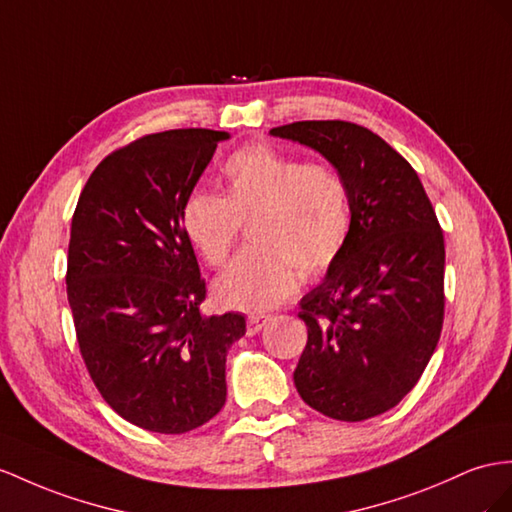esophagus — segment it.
I'll list each match as a JSON object with an SVG mask.
<instances>
[{"instance_id":"34e87169","label":"esophagus","mask_w":512,"mask_h":512,"mask_svg":"<svg viewBox=\"0 0 512 512\" xmlns=\"http://www.w3.org/2000/svg\"><path fill=\"white\" fill-rule=\"evenodd\" d=\"M268 322H270V316H266V313H251V316L246 318V333L248 335L259 333Z\"/></svg>"}]
</instances>
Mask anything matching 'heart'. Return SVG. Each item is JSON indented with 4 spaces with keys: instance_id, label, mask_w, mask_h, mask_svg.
Wrapping results in <instances>:
<instances>
[{
    "instance_id": "b5f03b06",
    "label": "heart",
    "mask_w": 512,
    "mask_h": 512,
    "mask_svg": "<svg viewBox=\"0 0 512 512\" xmlns=\"http://www.w3.org/2000/svg\"><path fill=\"white\" fill-rule=\"evenodd\" d=\"M225 194L192 190L181 225L207 266H222L251 222L253 246L220 274L214 294L229 309L261 311L290 298L298 270L318 277L342 255L352 227L350 186L326 162L257 142L222 166Z\"/></svg>"
}]
</instances>
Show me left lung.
I'll return each instance as SVG.
<instances>
[{
	"instance_id": "obj_1",
	"label": "left lung",
	"mask_w": 512,
	"mask_h": 512,
	"mask_svg": "<svg viewBox=\"0 0 512 512\" xmlns=\"http://www.w3.org/2000/svg\"><path fill=\"white\" fill-rule=\"evenodd\" d=\"M270 134L320 151L350 186L348 242L298 303L307 346L294 385L322 415L363 422L393 409L437 348L443 231L413 166L374 131L348 121H298Z\"/></svg>"
}]
</instances>
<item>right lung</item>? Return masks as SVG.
<instances>
[{
	"mask_svg": "<svg viewBox=\"0 0 512 512\" xmlns=\"http://www.w3.org/2000/svg\"><path fill=\"white\" fill-rule=\"evenodd\" d=\"M227 131L170 129L103 157L71 220L67 296L95 387L138 428L181 435L227 400L242 313L205 318L181 207Z\"/></svg>",
	"mask_w": 512,
	"mask_h": 512,
	"instance_id": "1",
	"label": "right lung"
}]
</instances>
